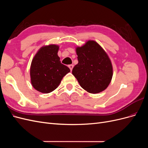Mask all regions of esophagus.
Returning <instances> with one entry per match:
<instances>
[{
    "instance_id": "obj_1",
    "label": "esophagus",
    "mask_w": 148,
    "mask_h": 148,
    "mask_svg": "<svg viewBox=\"0 0 148 148\" xmlns=\"http://www.w3.org/2000/svg\"><path fill=\"white\" fill-rule=\"evenodd\" d=\"M69 69H70V70L71 71V70H72L73 68V65H72V64L69 65Z\"/></svg>"
}]
</instances>
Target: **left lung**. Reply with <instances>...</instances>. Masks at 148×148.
Instances as JSON below:
<instances>
[{
	"instance_id": "8db88e82",
	"label": "left lung",
	"mask_w": 148,
	"mask_h": 148,
	"mask_svg": "<svg viewBox=\"0 0 148 148\" xmlns=\"http://www.w3.org/2000/svg\"><path fill=\"white\" fill-rule=\"evenodd\" d=\"M78 63L72 74L80 86L90 93H98L106 89L112 78L111 62L106 52L96 42L89 41L77 47Z\"/></svg>"
}]
</instances>
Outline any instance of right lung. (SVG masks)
<instances>
[{"label":"right lung","mask_w":148,"mask_h":148,"mask_svg":"<svg viewBox=\"0 0 148 148\" xmlns=\"http://www.w3.org/2000/svg\"><path fill=\"white\" fill-rule=\"evenodd\" d=\"M59 46L49 45L42 47L35 55L30 68L33 86L42 93L56 89L62 79L70 71L68 66L61 64L57 55Z\"/></svg>","instance_id":"1"}]
</instances>
